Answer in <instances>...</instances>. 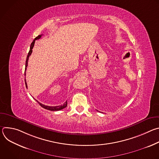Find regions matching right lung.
<instances>
[{"label":"right lung","instance_id":"1","mask_svg":"<svg viewBox=\"0 0 159 159\" xmlns=\"http://www.w3.org/2000/svg\"><path fill=\"white\" fill-rule=\"evenodd\" d=\"M42 34L41 35H38L37 37H36L34 38V39L33 40V41L31 43V46H30V51H29V53H28V55L27 56V58H26V66H25V75H26V67L28 66V59H29V57L31 55V53L33 52L32 49L33 48V47H34V43H35V41L37 40V39H39L41 37ZM25 84H26V88L28 87L27 86V83H26V79H25ZM38 104L43 108L46 109H48V110H50V111H59V110H61L62 109H64L65 107H66L67 106V101H66L62 105H60V106H46V105H44L40 102H39L38 101H36Z\"/></svg>","mask_w":159,"mask_h":159}]
</instances>
